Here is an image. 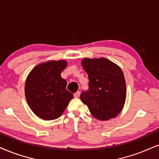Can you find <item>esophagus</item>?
Listing matches in <instances>:
<instances>
[{
  "mask_svg": "<svg viewBox=\"0 0 159 159\" xmlns=\"http://www.w3.org/2000/svg\"><path fill=\"white\" fill-rule=\"evenodd\" d=\"M80 92L77 91V92H76V93H74V97L75 98H78L80 97Z\"/></svg>",
  "mask_w": 159,
  "mask_h": 159,
  "instance_id": "1",
  "label": "esophagus"
}]
</instances>
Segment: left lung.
Instances as JSON below:
<instances>
[{"label": "left lung", "instance_id": "left-lung-1", "mask_svg": "<svg viewBox=\"0 0 159 159\" xmlns=\"http://www.w3.org/2000/svg\"><path fill=\"white\" fill-rule=\"evenodd\" d=\"M89 79V90L80 95L81 101L96 119L106 121L121 112L126 99V83L119 66L106 58L82 60Z\"/></svg>", "mask_w": 159, "mask_h": 159}]
</instances>
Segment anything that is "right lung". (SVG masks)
Returning <instances> with one entry per match:
<instances>
[{
	"label": "right lung",
	"mask_w": 159,
	"mask_h": 159,
	"mask_svg": "<svg viewBox=\"0 0 159 159\" xmlns=\"http://www.w3.org/2000/svg\"><path fill=\"white\" fill-rule=\"evenodd\" d=\"M67 66L66 60L48 61L38 65L27 76L25 96L29 107L40 118H59L74 95L66 89L67 83L61 72Z\"/></svg>",
	"instance_id": "1"
}]
</instances>
